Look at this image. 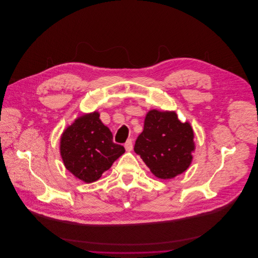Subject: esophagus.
Returning a JSON list of instances; mask_svg holds the SVG:
<instances>
[{"mask_svg": "<svg viewBox=\"0 0 258 258\" xmlns=\"http://www.w3.org/2000/svg\"><path fill=\"white\" fill-rule=\"evenodd\" d=\"M125 149H126V151H131L132 150V148H133V144H132V140L131 139H129V140H127L126 141V143H125Z\"/></svg>", "mask_w": 258, "mask_h": 258, "instance_id": "esophagus-1", "label": "esophagus"}]
</instances>
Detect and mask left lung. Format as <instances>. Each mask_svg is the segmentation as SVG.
<instances>
[{
	"label": "left lung",
	"mask_w": 258,
	"mask_h": 258,
	"mask_svg": "<svg viewBox=\"0 0 258 258\" xmlns=\"http://www.w3.org/2000/svg\"><path fill=\"white\" fill-rule=\"evenodd\" d=\"M194 150V133L189 122H181L174 111L147 112L134 151L154 176L168 180L184 173L192 163Z\"/></svg>",
	"instance_id": "obj_1"
}]
</instances>
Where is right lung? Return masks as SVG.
Returning <instances> with one entry per match:
<instances>
[{"mask_svg":"<svg viewBox=\"0 0 258 258\" xmlns=\"http://www.w3.org/2000/svg\"><path fill=\"white\" fill-rule=\"evenodd\" d=\"M124 152L122 145L113 142L111 130L102 124L96 111L76 118L60 139L66 169L84 183L97 181Z\"/></svg>","mask_w":258,"mask_h":258,"instance_id":"1","label":"right lung"}]
</instances>
